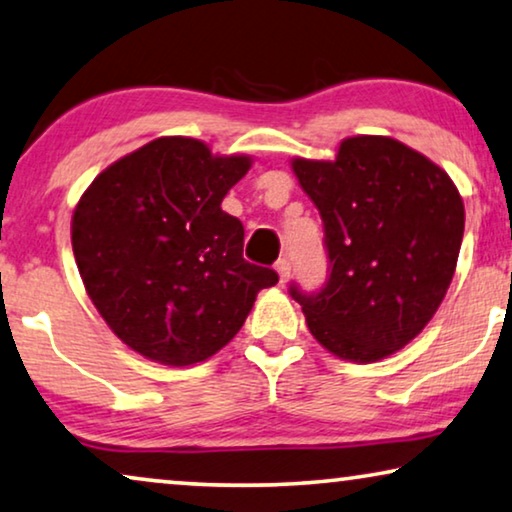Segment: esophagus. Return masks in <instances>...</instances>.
<instances>
[{
	"label": "esophagus",
	"instance_id": "esophagus-1",
	"mask_svg": "<svg viewBox=\"0 0 512 512\" xmlns=\"http://www.w3.org/2000/svg\"><path fill=\"white\" fill-rule=\"evenodd\" d=\"M276 271H278V276H280V282H287L289 280V273H292V262H289L287 257L278 259Z\"/></svg>",
	"mask_w": 512,
	"mask_h": 512
}]
</instances>
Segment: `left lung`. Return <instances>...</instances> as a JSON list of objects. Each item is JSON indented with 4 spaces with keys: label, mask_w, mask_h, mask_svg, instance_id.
Listing matches in <instances>:
<instances>
[{
    "label": "left lung",
    "mask_w": 512,
    "mask_h": 512,
    "mask_svg": "<svg viewBox=\"0 0 512 512\" xmlns=\"http://www.w3.org/2000/svg\"><path fill=\"white\" fill-rule=\"evenodd\" d=\"M324 223L329 280L292 285L310 333L331 354L372 363L409 345L444 301L464 234L451 177L384 135L340 142L335 160L294 158Z\"/></svg>",
    "instance_id": "8db88e82"
}]
</instances>
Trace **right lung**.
Wrapping results in <instances>:
<instances>
[{"instance_id":"add662e5","label":"right lung","mask_w":512,"mask_h":512,"mask_svg":"<svg viewBox=\"0 0 512 512\" xmlns=\"http://www.w3.org/2000/svg\"><path fill=\"white\" fill-rule=\"evenodd\" d=\"M253 165L193 137H158L98 174L73 211L89 299L149 361L193 365L223 349L278 273L243 259V225L220 202Z\"/></svg>"}]
</instances>
